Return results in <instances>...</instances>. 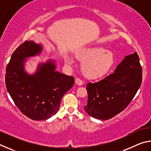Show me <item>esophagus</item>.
<instances>
[{"instance_id":"obj_1","label":"esophagus","mask_w":151,"mask_h":151,"mask_svg":"<svg viewBox=\"0 0 151 151\" xmlns=\"http://www.w3.org/2000/svg\"><path fill=\"white\" fill-rule=\"evenodd\" d=\"M75 83H76V85H79V86H81V85H83V81H82V80H81V79L78 78H76Z\"/></svg>"}]
</instances>
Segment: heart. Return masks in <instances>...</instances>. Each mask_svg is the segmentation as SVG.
<instances>
[{"label":"heart","mask_w":151,"mask_h":151,"mask_svg":"<svg viewBox=\"0 0 151 151\" xmlns=\"http://www.w3.org/2000/svg\"><path fill=\"white\" fill-rule=\"evenodd\" d=\"M76 57L81 61H85L82 66V70L86 77L98 78L108 72L114 63V57L111 52L100 46H94L82 48L78 51ZM68 65L73 63L70 56L65 58Z\"/></svg>","instance_id":"heart-1"}]
</instances>
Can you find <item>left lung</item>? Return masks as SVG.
<instances>
[{
  "instance_id": "8db88e82",
  "label": "left lung",
  "mask_w": 151,
  "mask_h": 151,
  "mask_svg": "<svg viewBox=\"0 0 151 151\" xmlns=\"http://www.w3.org/2000/svg\"><path fill=\"white\" fill-rule=\"evenodd\" d=\"M142 83V67L137 52L126 56L113 73L97 83H88V114L101 120L111 119L126 108Z\"/></svg>"
}]
</instances>
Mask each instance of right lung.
<instances>
[{"label": "right lung", "mask_w": 151, "mask_h": 151, "mask_svg": "<svg viewBox=\"0 0 151 151\" xmlns=\"http://www.w3.org/2000/svg\"><path fill=\"white\" fill-rule=\"evenodd\" d=\"M42 51L41 45L26 40L12 53L5 75L6 87L14 104L35 121L54 116L63 95L75 83L73 76L56 70L54 60L39 63L34 74L28 73L24 68L27 58L39 55Z\"/></svg>", "instance_id": "right-lung-1"}]
</instances>
